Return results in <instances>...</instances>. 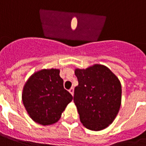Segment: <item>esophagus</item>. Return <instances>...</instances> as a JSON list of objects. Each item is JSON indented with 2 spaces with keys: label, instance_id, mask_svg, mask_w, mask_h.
Here are the masks:
<instances>
[{
  "label": "esophagus",
  "instance_id": "34e87169",
  "mask_svg": "<svg viewBox=\"0 0 146 146\" xmlns=\"http://www.w3.org/2000/svg\"><path fill=\"white\" fill-rule=\"evenodd\" d=\"M69 92H70V93L72 96H73V94H74V89H73V88H71V89H70Z\"/></svg>",
  "mask_w": 146,
  "mask_h": 146
}]
</instances>
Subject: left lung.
<instances>
[{
    "label": "left lung",
    "mask_w": 146,
    "mask_h": 146,
    "mask_svg": "<svg viewBox=\"0 0 146 146\" xmlns=\"http://www.w3.org/2000/svg\"><path fill=\"white\" fill-rule=\"evenodd\" d=\"M79 85L74 103L86 128L100 131L111 124L121 105V83L112 71L102 64L75 69Z\"/></svg>",
    "instance_id": "8db88e82"
}]
</instances>
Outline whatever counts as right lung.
<instances>
[{"mask_svg":"<svg viewBox=\"0 0 146 146\" xmlns=\"http://www.w3.org/2000/svg\"><path fill=\"white\" fill-rule=\"evenodd\" d=\"M73 96L64 88L60 69H42L33 73L24 85L22 101L33 121L43 126L60 120Z\"/></svg>","mask_w":146,"mask_h":146,"instance_id":"right-lung-1","label":"right lung"}]
</instances>
